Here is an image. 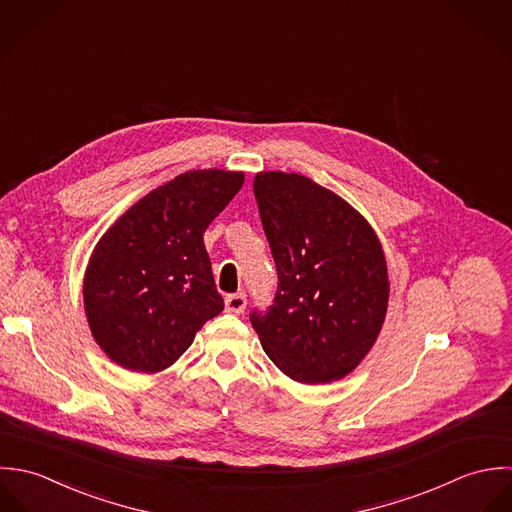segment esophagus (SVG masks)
Listing matches in <instances>:
<instances>
[{"instance_id":"obj_1","label":"esophagus","mask_w":512,"mask_h":512,"mask_svg":"<svg viewBox=\"0 0 512 512\" xmlns=\"http://www.w3.org/2000/svg\"><path fill=\"white\" fill-rule=\"evenodd\" d=\"M247 307V297L243 295V293H233V295H227V299H225V308L229 310V312H243Z\"/></svg>"}]
</instances>
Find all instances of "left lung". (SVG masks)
<instances>
[{
	"label": "left lung",
	"instance_id": "8db88e82",
	"mask_svg": "<svg viewBox=\"0 0 512 512\" xmlns=\"http://www.w3.org/2000/svg\"><path fill=\"white\" fill-rule=\"evenodd\" d=\"M253 192L279 279L273 305L249 314L263 350L297 382L340 380L386 318L382 245L356 209L301 174L261 172Z\"/></svg>",
	"mask_w": 512,
	"mask_h": 512
}]
</instances>
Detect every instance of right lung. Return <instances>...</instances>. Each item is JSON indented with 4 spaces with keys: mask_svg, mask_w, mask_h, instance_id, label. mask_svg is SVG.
<instances>
[{
    "mask_svg": "<svg viewBox=\"0 0 512 512\" xmlns=\"http://www.w3.org/2000/svg\"><path fill=\"white\" fill-rule=\"evenodd\" d=\"M241 186V172H186L104 233L83 295L93 336L116 364L148 374L168 368L223 310L204 233Z\"/></svg>",
    "mask_w": 512,
    "mask_h": 512,
    "instance_id": "1",
    "label": "right lung"
}]
</instances>
